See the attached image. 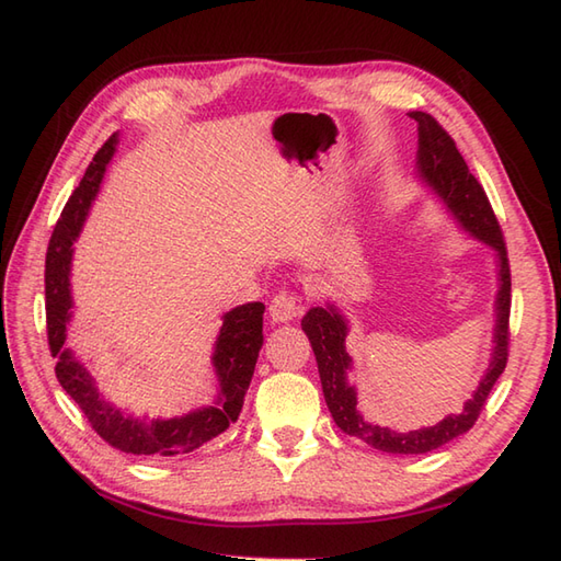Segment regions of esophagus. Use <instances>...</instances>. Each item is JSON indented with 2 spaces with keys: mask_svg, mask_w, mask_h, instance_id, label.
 I'll use <instances>...</instances> for the list:
<instances>
[{
  "mask_svg": "<svg viewBox=\"0 0 561 561\" xmlns=\"http://www.w3.org/2000/svg\"><path fill=\"white\" fill-rule=\"evenodd\" d=\"M299 313H301V304H299V296L294 291L274 294V299L270 301V318L274 323H289V320H294Z\"/></svg>",
  "mask_w": 561,
  "mask_h": 561,
  "instance_id": "34e87169",
  "label": "esophagus"
}]
</instances>
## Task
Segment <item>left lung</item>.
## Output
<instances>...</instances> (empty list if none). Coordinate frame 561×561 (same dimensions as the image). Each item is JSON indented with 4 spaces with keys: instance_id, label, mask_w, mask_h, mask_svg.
Wrapping results in <instances>:
<instances>
[{
    "instance_id": "8db88e82",
    "label": "left lung",
    "mask_w": 561,
    "mask_h": 561,
    "mask_svg": "<svg viewBox=\"0 0 561 561\" xmlns=\"http://www.w3.org/2000/svg\"><path fill=\"white\" fill-rule=\"evenodd\" d=\"M410 117L416 121L420 133V149H416V173L422 183L434 190V195L444 202V207L453 214V219L460 224L462 231L490 245L496 253V277L499 291L494 301V347L490 356V366L482 376L478 390H472V398L465 402L460 414H448L434 426H422L414 432H396L390 426H380L366 422L364 414L356 408V388L350 383L352 356L344 347L347 340V318L342 316L335 304L316 306L301 320L306 337L311 340V347L318 362L320 383L332 420L344 434L362 438L364 444L374 446L383 453H398V456H420V453L436 450L448 440L470 432L478 422L480 410L484 408L499 376L504 374L508 359V313H511V270L504 245V233L499 226L494 209L486 199L482 185L478 183L468 169V163L460 157L456 141L440 127L432 115L414 111Z\"/></svg>"
}]
</instances>
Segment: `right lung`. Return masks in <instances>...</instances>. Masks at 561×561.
<instances>
[{"label": "right lung", "instance_id": "1", "mask_svg": "<svg viewBox=\"0 0 561 561\" xmlns=\"http://www.w3.org/2000/svg\"><path fill=\"white\" fill-rule=\"evenodd\" d=\"M117 133L105 141L96 151L91 165L83 173L79 187L71 193L65 205L59 221L53 231L50 245H47L45 257V311H47V344L57 359L55 374L59 386L67 390V396L75 400L81 412L87 414L89 424L93 426L105 444L123 453H135V456H183L193 453L202 444H207L214 436L224 434L229 424H233L241 414L245 390L250 378L255 371V362L262 347V313L265 306L260 301L243 304L224 313V323L214 342V374L219 380L217 400L207 408L187 412L183 416H171V420H145L123 412L121 408L103 396L96 378L83 366L75 352L65 347L67 328L71 320V289H69V270L71 253H75V241L79 238L83 221L89 217L91 202L96 199L105 165L111 163Z\"/></svg>", "mask_w": 561, "mask_h": 561}]
</instances>
